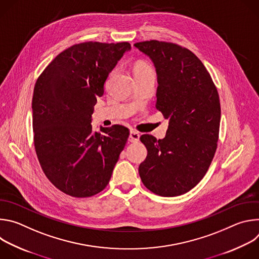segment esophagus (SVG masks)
I'll return each mask as SVG.
<instances>
[{"label":"esophagus","mask_w":259,"mask_h":259,"mask_svg":"<svg viewBox=\"0 0 259 259\" xmlns=\"http://www.w3.org/2000/svg\"><path fill=\"white\" fill-rule=\"evenodd\" d=\"M139 137H140V135H139L138 132H136V131H130L128 140H129L130 142H137V141L139 140Z\"/></svg>","instance_id":"obj_1"}]
</instances>
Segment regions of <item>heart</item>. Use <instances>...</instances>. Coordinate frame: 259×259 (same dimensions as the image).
<instances>
[{"mask_svg": "<svg viewBox=\"0 0 259 259\" xmlns=\"http://www.w3.org/2000/svg\"><path fill=\"white\" fill-rule=\"evenodd\" d=\"M134 75L135 78L137 77H145V76H155V72L153 67L144 61H138L135 65H134ZM115 72V70L112 72V75Z\"/></svg>", "mask_w": 259, "mask_h": 259, "instance_id": "b5f03b06", "label": "heart"}]
</instances>
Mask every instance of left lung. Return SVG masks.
Here are the masks:
<instances>
[{
    "label": "left lung",
    "instance_id": "left-lung-1",
    "mask_svg": "<svg viewBox=\"0 0 259 259\" xmlns=\"http://www.w3.org/2000/svg\"><path fill=\"white\" fill-rule=\"evenodd\" d=\"M134 47L156 67V108L168 120L165 138L141 135L147 156L139 165V176L156 195L186 194L204 177L216 152L221 115L217 89L189 49L156 40Z\"/></svg>",
    "mask_w": 259,
    "mask_h": 259
}]
</instances>
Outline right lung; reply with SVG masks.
Returning <instances> with one entry per match:
<instances>
[{
  "label": "right lung",
  "instance_id": "right-lung-1",
  "mask_svg": "<svg viewBox=\"0 0 259 259\" xmlns=\"http://www.w3.org/2000/svg\"><path fill=\"white\" fill-rule=\"evenodd\" d=\"M131 46L86 42L58 54L32 95L36 156L47 178L66 195L94 196L105 189L129 137L121 125L94 132L91 121L109 72Z\"/></svg>",
  "mask_w": 259,
  "mask_h": 259
}]
</instances>
